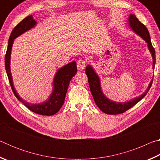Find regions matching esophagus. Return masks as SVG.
<instances>
[{
	"instance_id": "1",
	"label": "esophagus",
	"mask_w": 160,
	"mask_h": 160,
	"mask_svg": "<svg viewBox=\"0 0 160 160\" xmlns=\"http://www.w3.org/2000/svg\"><path fill=\"white\" fill-rule=\"evenodd\" d=\"M85 66H86V61L85 60H82V59H80V60L78 61L77 67H78V70H82L83 69H85Z\"/></svg>"
}]
</instances>
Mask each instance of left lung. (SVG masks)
Here are the masks:
<instances>
[{
  "label": "left lung",
  "instance_id": "left-lung-1",
  "mask_svg": "<svg viewBox=\"0 0 160 160\" xmlns=\"http://www.w3.org/2000/svg\"><path fill=\"white\" fill-rule=\"evenodd\" d=\"M128 22L130 28L135 34H137L140 37L142 38L148 44V49L151 53L152 57V69H154L155 68L156 61L155 51L152 45L150 36L148 29L146 28V27L143 24H142L138 20V18L135 17V15H130ZM85 72L88 78V82L89 85H90L91 93L92 94L97 106L99 108L102 112L107 113V114H118V113H123L128 109H131L132 107L136 104L138 102H140L147 94L149 90L151 88L152 83V80L147 90H145L144 93L142 94L139 97H135V98L130 100V101L123 103L116 102L114 101H112V99L107 98L104 95V94L103 93L99 75L97 74L95 70H94L93 67L91 65H88L87 66Z\"/></svg>",
  "mask_w": 160,
  "mask_h": 160
}]
</instances>
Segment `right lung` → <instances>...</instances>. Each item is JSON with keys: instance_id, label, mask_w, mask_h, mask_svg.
I'll use <instances>...</instances> for the list:
<instances>
[{"instance_id": "add662e5", "label": "right lung", "mask_w": 160, "mask_h": 160, "mask_svg": "<svg viewBox=\"0 0 160 160\" xmlns=\"http://www.w3.org/2000/svg\"><path fill=\"white\" fill-rule=\"evenodd\" d=\"M36 25L37 22L34 20L32 15H29L23 19L13 29L9 38L8 45L6 54L5 56V70H6L13 93L19 101L25 104V106L32 112L40 115L52 116L57 113L63 106L70 80L77 72L76 62H70L58 70L53 78L52 92L45 102L39 103V104H31L21 98L13 85L11 70H10V57H11V51L14 39L27 31L34 28Z\"/></svg>"}]
</instances>
